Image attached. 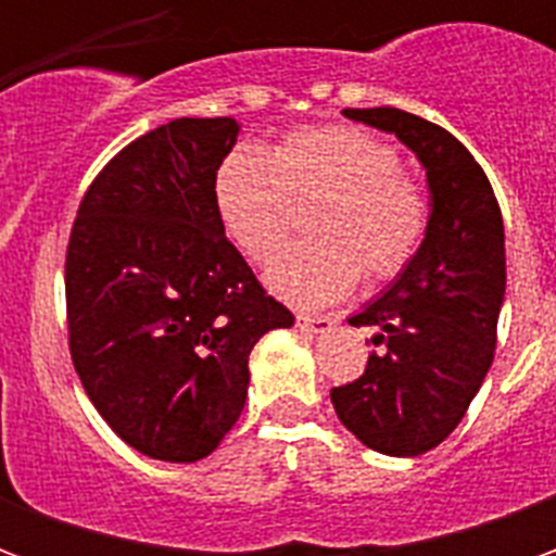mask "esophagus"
<instances>
[{"label":"esophagus","mask_w":556,"mask_h":556,"mask_svg":"<svg viewBox=\"0 0 556 556\" xmlns=\"http://www.w3.org/2000/svg\"><path fill=\"white\" fill-rule=\"evenodd\" d=\"M298 327L306 330V333H327L330 327H333V318L330 315H306V313H298Z\"/></svg>","instance_id":"34e87169"}]
</instances>
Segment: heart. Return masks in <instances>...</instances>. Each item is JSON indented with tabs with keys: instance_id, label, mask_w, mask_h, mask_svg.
I'll return each mask as SVG.
<instances>
[{
	"instance_id": "1",
	"label": "heart",
	"mask_w": 556,
	"mask_h": 556,
	"mask_svg": "<svg viewBox=\"0 0 556 556\" xmlns=\"http://www.w3.org/2000/svg\"><path fill=\"white\" fill-rule=\"evenodd\" d=\"M214 193L229 238L253 262L286 243L294 202L318 195L315 238L279 253L267 270L274 291L301 306L339 301L361 267L369 279L396 277L429 229L422 184L402 172L396 148L354 125L303 127L274 154L238 148L223 160Z\"/></svg>"
}]
</instances>
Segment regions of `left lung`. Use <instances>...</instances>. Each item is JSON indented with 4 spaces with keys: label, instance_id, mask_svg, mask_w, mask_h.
Returning <instances> with one entry per match:
<instances>
[{
    "label": "left lung",
    "instance_id": "obj_1",
    "mask_svg": "<svg viewBox=\"0 0 556 556\" xmlns=\"http://www.w3.org/2000/svg\"><path fill=\"white\" fill-rule=\"evenodd\" d=\"M349 118L396 134L426 169L431 214L417 255L381 298L349 325L375 327L357 381L333 387L342 426L369 450L419 455L465 417L494 361L506 294L503 217L485 172L458 139L393 106L345 110Z\"/></svg>",
    "mask_w": 556,
    "mask_h": 556
}]
</instances>
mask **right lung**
I'll return each instance as SVG.
<instances>
[{
  "label": "right lung",
  "mask_w": 556,
  "mask_h": 556,
  "mask_svg": "<svg viewBox=\"0 0 556 556\" xmlns=\"http://www.w3.org/2000/svg\"><path fill=\"white\" fill-rule=\"evenodd\" d=\"M235 118H175L122 148L79 202L65 258L67 345L110 429L148 458L199 462L238 422L250 351L294 315L219 219Z\"/></svg>",
  "instance_id": "1"
}]
</instances>
